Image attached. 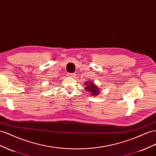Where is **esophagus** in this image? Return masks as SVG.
I'll list each match as a JSON object with an SVG mask.
<instances>
[{"instance_id":"obj_1","label":"esophagus","mask_w":156,"mask_h":156,"mask_svg":"<svg viewBox=\"0 0 156 156\" xmlns=\"http://www.w3.org/2000/svg\"><path fill=\"white\" fill-rule=\"evenodd\" d=\"M68 76L71 77H73L75 76V74L74 73H68Z\"/></svg>"}]
</instances>
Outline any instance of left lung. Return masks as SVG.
<instances>
[{
	"label": "left lung",
	"instance_id": "1",
	"mask_svg": "<svg viewBox=\"0 0 156 156\" xmlns=\"http://www.w3.org/2000/svg\"><path fill=\"white\" fill-rule=\"evenodd\" d=\"M85 90L89 92V94H90V96H95L96 95H98L101 92L98 87L95 85L94 82L92 81H87L85 83Z\"/></svg>",
	"mask_w": 156,
	"mask_h": 156
}]
</instances>
